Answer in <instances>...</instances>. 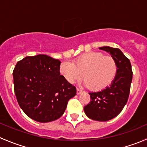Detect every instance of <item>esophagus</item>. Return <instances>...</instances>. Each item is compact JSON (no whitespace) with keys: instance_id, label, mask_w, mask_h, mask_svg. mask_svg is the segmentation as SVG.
Returning <instances> with one entry per match:
<instances>
[{"instance_id":"34e87169","label":"esophagus","mask_w":147,"mask_h":147,"mask_svg":"<svg viewBox=\"0 0 147 147\" xmlns=\"http://www.w3.org/2000/svg\"><path fill=\"white\" fill-rule=\"evenodd\" d=\"M81 92H82V90L79 88H77V94H80Z\"/></svg>"}]
</instances>
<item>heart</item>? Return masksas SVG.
I'll use <instances>...</instances> for the list:
<instances>
[{"label": "heart", "mask_w": 147, "mask_h": 147, "mask_svg": "<svg viewBox=\"0 0 147 147\" xmlns=\"http://www.w3.org/2000/svg\"><path fill=\"white\" fill-rule=\"evenodd\" d=\"M60 71L69 83L80 81L83 78L90 90L97 92L112 84L117 73V65L112 56L90 52L77 57L73 63L63 62Z\"/></svg>", "instance_id": "obj_1"}]
</instances>
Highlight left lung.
<instances>
[{
    "instance_id": "obj_1",
    "label": "left lung",
    "mask_w": 147,
    "mask_h": 147,
    "mask_svg": "<svg viewBox=\"0 0 147 147\" xmlns=\"http://www.w3.org/2000/svg\"><path fill=\"white\" fill-rule=\"evenodd\" d=\"M100 50L108 52L116 61L117 73L112 84L97 92H90V100L84 107L86 115L96 121H105L117 116L127 104L132 80L129 60L118 48L105 47Z\"/></svg>"
}]
</instances>
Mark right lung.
Returning a JSON list of instances; mask_svg holds the SVG:
<instances>
[{
  "label": "right lung",
  "mask_w": 147,
  "mask_h": 147,
  "mask_svg": "<svg viewBox=\"0 0 147 147\" xmlns=\"http://www.w3.org/2000/svg\"><path fill=\"white\" fill-rule=\"evenodd\" d=\"M60 61L45 55L27 56L13 69L16 99L27 116L39 122L60 117L76 87L60 75Z\"/></svg>",
  "instance_id": "add662e5"
}]
</instances>
